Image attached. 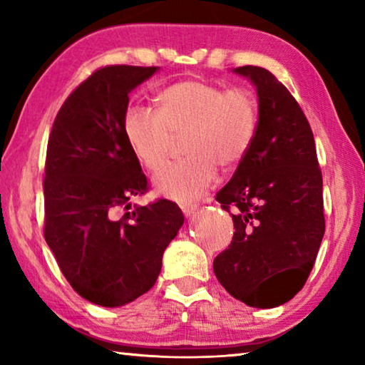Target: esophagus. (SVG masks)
I'll use <instances>...</instances> for the list:
<instances>
[{"label":"esophagus","mask_w":365,"mask_h":365,"mask_svg":"<svg viewBox=\"0 0 365 365\" xmlns=\"http://www.w3.org/2000/svg\"><path fill=\"white\" fill-rule=\"evenodd\" d=\"M183 214L187 215V217H191V215H195V212L197 211V206L196 205H180Z\"/></svg>","instance_id":"1"}]
</instances>
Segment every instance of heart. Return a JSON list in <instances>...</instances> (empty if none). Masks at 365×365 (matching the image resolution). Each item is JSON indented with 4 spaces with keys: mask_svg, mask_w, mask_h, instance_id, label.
<instances>
[{
    "mask_svg": "<svg viewBox=\"0 0 365 365\" xmlns=\"http://www.w3.org/2000/svg\"><path fill=\"white\" fill-rule=\"evenodd\" d=\"M159 110L132 104L123 114V133L137 158L150 170L168 160L170 140L188 132V154L154 177L159 193L177 201L200 197L217 180V164L235 168L250 151L257 128V104L246 88L225 90L188 78L163 90Z\"/></svg>",
    "mask_w": 365,
    "mask_h": 365,
    "instance_id": "obj_1",
    "label": "heart"
}]
</instances>
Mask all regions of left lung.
<instances>
[{
  "instance_id": "8db88e82",
  "label": "left lung",
  "mask_w": 365,
  "mask_h": 365,
  "mask_svg": "<svg viewBox=\"0 0 365 365\" xmlns=\"http://www.w3.org/2000/svg\"><path fill=\"white\" fill-rule=\"evenodd\" d=\"M257 93L250 151L215 200L232 212L233 240L214 274L251 307L285 304L304 287L325 232L322 174L311 125L292 93L267 69L232 71Z\"/></svg>"
}]
</instances>
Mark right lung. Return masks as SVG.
<instances>
[{
    "label": "right lung",
    "mask_w": 365,
    "mask_h": 365,
    "mask_svg": "<svg viewBox=\"0 0 365 365\" xmlns=\"http://www.w3.org/2000/svg\"><path fill=\"white\" fill-rule=\"evenodd\" d=\"M158 71H96L67 98L48 140L45 240L72 288L98 306L119 307L145 294L185 220L168 200L127 211L148 180L123 133V114L130 91Z\"/></svg>",
    "instance_id": "add662e5"
}]
</instances>
